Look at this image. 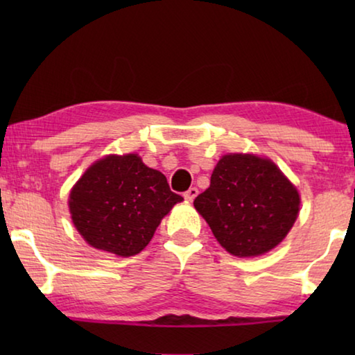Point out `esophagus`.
<instances>
[{
    "instance_id": "esophagus-1",
    "label": "esophagus",
    "mask_w": 355,
    "mask_h": 355,
    "mask_svg": "<svg viewBox=\"0 0 355 355\" xmlns=\"http://www.w3.org/2000/svg\"><path fill=\"white\" fill-rule=\"evenodd\" d=\"M197 194H199V189H197V188H189L188 191L184 192L183 197H184V199L188 200V202H192V200H194L196 197H197Z\"/></svg>"
}]
</instances>
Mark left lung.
I'll return each instance as SVG.
<instances>
[{"instance_id":"1","label":"left lung","mask_w":355,"mask_h":355,"mask_svg":"<svg viewBox=\"0 0 355 355\" xmlns=\"http://www.w3.org/2000/svg\"><path fill=\"white\" fill-rule=\"evenodd\" d=\"M194 207L228 254L254 258L286 238L299 216L300 194L272 159L227 153Z\"/></svg>"}]
</instances>
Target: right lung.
Here are the masks:
<instances>
[{
	"instance_id": "1",
	"label": "right lung",
	"mask_w": 355,
	"mask_h": 355,
	"mask_svg": "<svg viewBox=\"0 0 355 355\" xmlns=\"http://www.w3.org/2000/svg\"><path fill=\"white\" fill-rule=\"evenodd\" d=\"M183 200L159 171L137 153L105 155L84 171L69 194L76 232L94 249L133 257L152 241L166 214Z\"/></svg>"
}]
</instances>
